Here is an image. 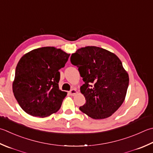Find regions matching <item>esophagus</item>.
Segmentation results:
<instances>
[{"label": "esophagus", "instance_id": "esophagus-1", "mask_svg": "<svg viewBox=\"0 0 153 153\" xmlns=\"http://www.w3.org/2000/svg\"><path fill=\"white\" fill-rule=\"evenodd\" d=\"M69 93H70V94L71 95H76L77 94V91L76 90V89H72Z\"/></svg>", "mask_w": 153, "mask_h": 153}]
</instances>
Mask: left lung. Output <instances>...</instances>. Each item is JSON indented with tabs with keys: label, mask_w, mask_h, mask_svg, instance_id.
Here are the masks:
<instances>
[{
	"label": "left lung",
	"mask_w": 153,
	"mask_h": 153,
	"mask_svg": "<svg viewBox=\"0 0 153 153\" xmlns=\"http://www.w3.org/2000/svg\"><path fill=\"white\" fill-rule=\"evenodd\" d=\"M70 61L85 82L80 91L86 103L80 111L94 119L112 115L123 103L129 82L121 61L115 53L96 46L81 48Z\"/></svg>",
	"instance_id": "8db88e82"
}]
</instances>
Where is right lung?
<instances>
[{
    "mask_svg": "<svg viewBox=\"0 0 153 153\" xmlns=\"http://www.w3.org/2000/svg\"><path fill=\"white\" fill-rule=\"evenodd\" d=\"M70 55L54 47H43L20 58L16 68L13 91L26 113L43 118L59 109L67 92L59 89V70L65 66Z\"/></svg>",
    "mask_w": 153,
    "mask_h": 153,
    "instance_id": "add662e5",
    "label": "right lung"
}]
</instances>
